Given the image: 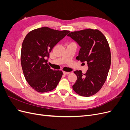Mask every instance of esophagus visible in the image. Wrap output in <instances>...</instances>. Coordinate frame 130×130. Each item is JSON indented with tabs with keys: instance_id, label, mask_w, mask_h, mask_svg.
<instances>
[{
	"instance_id": "1",
	"label": "esophagus",
	"mask_w": 130,
	"mask_h": 130,
	"mask_svg": "<svg viewBox=\"0 0 130 130\" xmlns=\"http://www.w3.org/2000/svg\"><path fill=\"white\" fill-rule=\"evenodd\" d=\"M63 74L64 75H68V74H69L70 73V72H63Z\"/></svg>"
}]
</instances>
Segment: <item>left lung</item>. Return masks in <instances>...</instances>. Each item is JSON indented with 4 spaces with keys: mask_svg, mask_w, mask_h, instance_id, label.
I'll return each mask as SVG.
<instances>
[{
    "mask_svg": "<svg viewBox=\"0 0 130 130\" xmlns=\"http://www.w3.org/2000/svg\"><path fill=\"white\" fill-rule=\"evenodd\" d=\"M67 36L80 46L77 60L87 62L88 67L84 74L81 70L74 72L77 80L73 89L81 96H92L100 90L108 75L111 62L108 42L101 31L91 29L71 32Z\"/></svg>",
    "mask_w": 130,
    "mask_h": 130,
    "instance_id": "obj_1",
    "label": "left lung"
}]
</instances>
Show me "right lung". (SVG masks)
Masks as SVG:
<instances>
[{"label":"right lung","mask_w":130,"mask_h":130,"mask_svg":"<svg viewBox=\"0 0 130 130\" xmlns=\"http://www.w3.org/2000/svg\"><path fill=\"white\" fill-rule=\"evenodd\" d=\"M69 32L45 26L26 35L22 46V67L26 81L36 91H51L60 82L62 72L51 69L46 58L54 47Z\"/></svg>","instance_id":"add662e5"}]
</instances>
